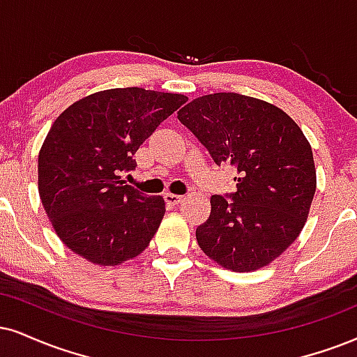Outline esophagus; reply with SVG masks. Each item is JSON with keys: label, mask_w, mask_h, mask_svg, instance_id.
I'll return each instance as SVG.
<instances>
[{"label": "esophagus", "mask_w": 357, "mask_h": 357, "mask_svg": "<svg viewBox=\"0 0 357 357\" xmlns=\"http://www.w3.org/2000/svg\"><path fill=\"white\" fill-rule=\"evenodd\" d=\"M164 199H165L167 204H170V205H178V204H182V202H183V197L182 195H175V193H165Z\"/></svg>", "instance_id": "esophagus-1"}]
</instances>
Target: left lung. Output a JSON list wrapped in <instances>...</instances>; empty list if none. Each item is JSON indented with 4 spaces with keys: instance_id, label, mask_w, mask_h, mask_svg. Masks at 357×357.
Returning <instances> with one entry per match:
<instances>
[{
    "instance_id": "1",
    "label": "left lung",
    "mask_w": 357,
    "mask_h": 357,
    "mask_svg": "<svg viewBox=\"0 0 357 357\" xmlns=\"http://www.w3.org/2000/svg\"><path fill=\"white\" fill-rule=\"evenodd\" d=\"M177 117L215 164L228 162L238 174L231 200L210 199V217L195 231L202 252L231 271L268 266L300 236L316 192L313 151L300 126L236 92L193 99Z\"/></svg>"
}]
</instances>
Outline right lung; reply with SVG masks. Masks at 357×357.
Here are the masks:
<instances>
[{
    "mask_svg": "<svg viewBox=\"0 0 357 357\" xmlns=\"http://www.w3.org/2000/svg\"><path fill=\"white\" fill-rule=\"evenodd\" d=\"M187 96L117 87L69 105L44 139L38 190L56 235L71 252L116 266L147 248L165 215L160 195L126 185L121 174L145 139Z\"/></svg>",
    "mask_w": 357,
    "mask_h": 357,
    "instance_id": "add662e5",
    "label": "right lung"
}]
</instances>
